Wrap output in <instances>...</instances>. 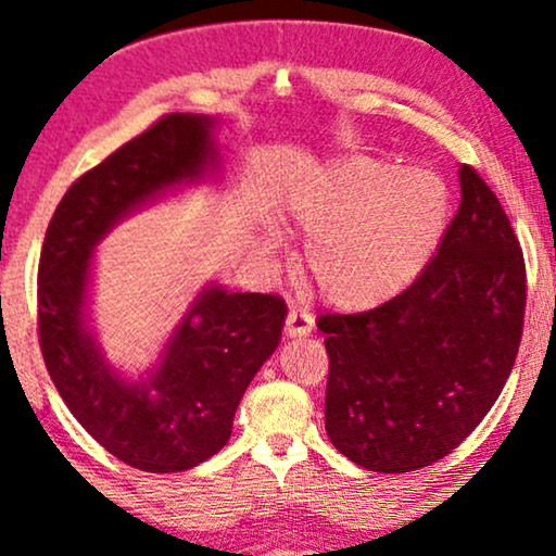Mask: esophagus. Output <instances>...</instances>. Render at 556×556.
<instances>
[{"label":"esophagus","instance_id":"34e87169","mask_svg":"<svg viewBox=\"0 0 556 556\" xmlns=\"http://www.w3.org/2000/svg\"><path fill=\"white\" fill-rule=\"evenodd\" d=\"M313 315L302 313V311H290L287 313V320H285V333L290 336V339H298V336H307L313 330Z\"/></svg>","mask_w":556,"mask_h":556}]
</instances>
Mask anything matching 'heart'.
<instances>
[{
	"label": "heart",
	"mask_w": 556,
	"mask_h": 556,
	"mask_svg": "<svg viewBox=\"0 0 556 556\" xmlns=\"http://www.w3.org/2000/svg\"><path fill=\"white\" fill-rule=\"evenodd\" d=\"M452 192L428 168L359 153L336 156L292 187L287 220L305 236V269L330 305L367 313L403 294L431 264ZM264 251L279 245L262 238Z\"/></svg>",
	"instance_id": "1"
}]
</instances>
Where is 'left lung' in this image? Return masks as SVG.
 Instances as JSON below:
<instances>
[{
  "label": "left lung",
  "mask_w": 556,
  "mask_h": 556,
  "mask_svg": "<svg viewBox=\"0 0 556 556\" xmlns=\"http://www.w3.org/2000/svg\"><path fill=\"white\" fill-rule=\"evenodd\" d=\"M462 202L424 274L359 315H323L326 431L371 472L428 467L462 444L516 364L526 266L501 200L459 166Z\"/></svg>",
  "instance_id": "left-lung-1"
}]
</instances>
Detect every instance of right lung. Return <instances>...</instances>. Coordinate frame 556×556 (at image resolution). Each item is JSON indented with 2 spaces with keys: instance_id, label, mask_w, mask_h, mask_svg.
<instances>
[{
  "instance_id": "right-lung-1",
  "label": "right lung",
  "mask_w": 556,
  "mask_h": 556,
  "mask_svg": "<svg viewBox=\"0 0 556 556\" xmlns=\"http://www.w3.org/2000/svg\"><path fill=\"white\" fill-rule=\"evenodd\" d=\"M220 121L174 112L76 179L46 230L38 269L40 349L74 418L125 465L185 472L220 452L245 388L282 341L274 294L207 282L156 364L125 375L91 328L94 249L117 223L181 187L217 181Z\"/></svg>"
}]
</instances>
